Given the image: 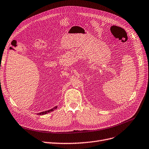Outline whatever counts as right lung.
I'll list each match as a JSON object with an SVG mask.
<instances>
[{
	"mask_svg": "<svg viewBox=\"0 0 149 149\" xmlns=\"http://www.w3.org/2000/svg\"><path fill=\"white\" fill-rule=\"evenodd\" d=\"M56 107H55V108H53V109H49V110H47V111H44V112H41V113H38V114H39V115H43V114H47V113H50V112H51V111H54L55 109H56Z\"/></svg>",
	"mask_w": 149,
	"mask_h": 149,
	"instance_id": "1",
	"label": "right lung"
}]
</instances>
